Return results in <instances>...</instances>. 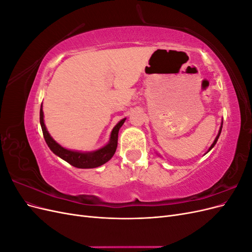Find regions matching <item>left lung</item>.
I'll return each mask as SVG.
<instances>
[{"instance_id": "1", "label": "left lung", "mask_w": 252, "mask_h": 252, "mask_svg": "<svg viewBox=\"0 0 252 252\" xmlns=\"http://www.w3.org/2000/svg\"><path fill=\"white\" fill-rule=\"evenodd\" d=\"M222 127H223V126H222V125H220V130H219V133H218V135H217V138H216L215 142H213V143H212V145H211V146H210V148L208 149V151H210V150H211V149H212L213 147H215V145L217 144V142H218V139H219V136H220V131H222ZM208 151H207V152H208Z\"/></svg>"}]
</instances>
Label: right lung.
Returning <instances> with one entry per match:
<instances>
[{"instance_id": "1", "label": "right lung", "mask_w": 252, "mask_h": 252, "mask_svg": "<svg viewBox=\"0 0 252 252\" xmlns=\"http://www.w3.org/2000/svg\"><path fill=\"white\" fill-rule=\"evenodd\" d=\"M125 120L126 118L121 120L119 123L114 126L107 145H105L104 147L97 149L95 151L81 152V151H73V150L66 149L61 146L60 144H58L51 138L49 132L47 131L46 126L44 124V112L42 109V106L40 109V123L42 127L44 139L46 141L48 147L50 148V150L53 152V154L57 155L61 158H63L64 161L69 163L70 165L77 167V168H95V167L101 166L109 161V159L113 157L114 152L117 150L119 130L122 127V125L124 124Z\"/></svg>"}]
</instances>
